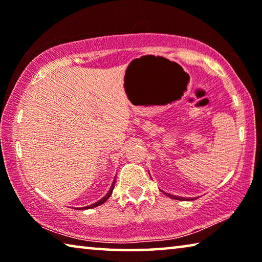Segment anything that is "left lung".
I'll return each mask as SVG.
<instances>
[{"label": "left lung", "mask_w": 262, "mask_h": 262, "mask_svg": "<svg viewBox=\"0 0 262 262\" xmlns=\"http://www.w3.org/2000/svg\"><path fill=\"white\" fill-rule=\"evenodd\" d=\"M165 195H167L168 198H171V199H176V200H180V201H186V200H189V199H186V198H180V196H176V195H170V194H167V193H164ZM196 199V198H195ZM192 200H194V199L192 198Z\"/></svg>", "instance_id": "8db88e82"}]
</instances>
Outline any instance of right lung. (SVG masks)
<instances>
[{
  "instance_id": "right-lung-1",
  "label": "right lung",
  "mask_w": 262,
  "mask_h": 262,
  "mask_svg": "<svg viewBox=\"0 0 262 262\" xmlns=\"http://www.w3.org/2000/svg\"><path fill=\"white\" fill-rule=\"evenodd\" d=\"M114 184H115V179H114V183L112 184V187L110 188V190H108V193L105 195V196L101 199V200H99L98 202H96V203H94V205H91V206H89V207H83V208H79V209H90V208H95V207H97V206H100V205H103L104 202H106V200H107V199L111 196V194H112V192H113V188H114Z\"/></svg>"
}]
</instances>
